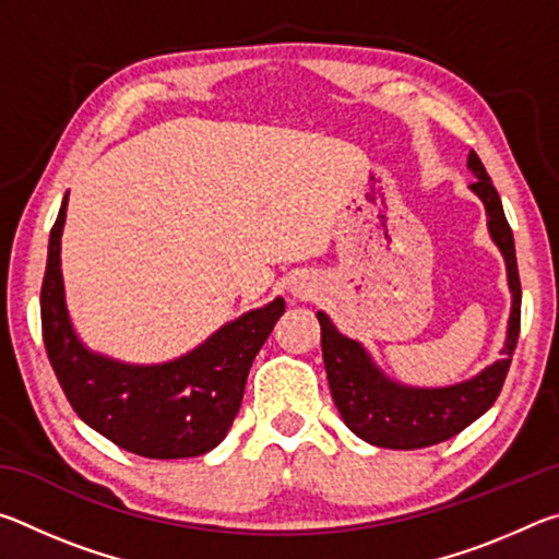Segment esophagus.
<instances>
[{"mask_svg":"<svg viewBox=\"0 0 559 559\" xmlns=\"http://www.w3.org/2000/svg\"><path fill=\"white\" fill-rule=\"evenodd\" d=\"M290 293L296 298H302V300H310V298H316V293H318V286H316V281H310V278H300V281H296L290 286Z\"/></svg>","mask_w":559,"mask_h":559,"instance_id":"obj_1","label":"esophagus"}]
</instances>
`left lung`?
I'll list each match as a JSON object with an SVG mask.
<instances>
[{
	"instance_id": "obj_1",
	"label": "left lung",
	"mask_w": 559,
	"mask_h": 559,
	"mask_svg": "<svg viewBox=\"0 0 559 559\" xmlns=\"http://www.w3.org/2000/svg\"><path fill=\"white\" fill-rule=\"evenodd\" d=\"M468 169L476 177L471 189L486 204L490 239L503 253L508 286L513 293L503 357L473 380L453 386L421 390V386L396 384L372 362V357L357 340L340 335L323 310H318L320 345H323L328 384L335 406L347 429L372 447L406 451L447 441L476 421L480 414H486L503 390L520 335V300H523L515 241L496 187L473 150L468 153Z\"/></svg>"
}]
</instances>
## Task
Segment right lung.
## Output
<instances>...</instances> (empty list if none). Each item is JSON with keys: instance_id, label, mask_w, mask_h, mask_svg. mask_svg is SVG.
<instances>
[{"instance_id": "add662e5", "label": "right lung", "mask_w": 559, "mask_h": 559, "mask_svg": "<svg viewBox=\"0 0 559 559\" xmlns=\"http://www.w3.org/2000/svg\"><path fill=\"white\" fill-rule=\"evenodd\" d=\"M66 197L49 236L41 283V333L73 412L116 447L145 459H189L219 447L243 400L246 377L286 300L249 310L204 343L163 365H126L91 353L63 298L61 234Z\"/></svg>"}]
</instances>
